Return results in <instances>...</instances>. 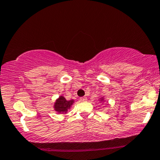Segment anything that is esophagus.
I'll use <instances>...</instances> for the list:
<instances>
[{"label": "esophagus", "instance_id": "obj_1", "mask_svg": "<svg viewBox=\"0 0 160 160\" xmlns=\"http://www.w3.org/2000/svg\"><path fill=\"white\" fill-rule=\"evenodd\" d=\"M80 101H87V98H86V97H82V98H80Z\"/></svg>", "mask_w": 160, "mask_h": 160}]
</instances>
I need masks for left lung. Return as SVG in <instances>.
<instances>
[{"instance_id": "8db88e82", "label": "left lung", "mask_w": 160, "mask_h": 160, "mask_svg": "<svg viewBox=\"0 0 160 160\" xmlns=\"http://www.w3.org/2000/svg\"><path fill=\"white\" fill-rule=\"evenodd\" d=\"M101 100H103V98H102V99H101Z\"/></svg>"}]
</instances>
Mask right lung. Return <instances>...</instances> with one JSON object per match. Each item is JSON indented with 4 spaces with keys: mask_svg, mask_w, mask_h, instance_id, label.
I'll return each mask as SVG.
<instances>
[{
    "mask_svg": "<svg viewBox=\"0 0 160 160\" xmlns=\"http://www.w3.org/2000/svg\"><path fill=\"white\" fill-rule=\"evenodd\" d=\"M73 103H74V100L67 101L63 96H60L55 102L54 110L58 113L66 112L68 109L71 108Z\"/></svg>",
    "mask_w": 160,
    "mask_h": 160,
    "instance_id": "obj_1",
    "label": "right lung"
}]
</instances>
